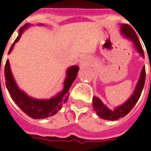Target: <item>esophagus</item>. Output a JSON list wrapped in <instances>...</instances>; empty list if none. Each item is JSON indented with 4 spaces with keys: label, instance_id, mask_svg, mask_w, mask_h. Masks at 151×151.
<instances>
[{
    "label": "esophagus",
    "instance_id": "esophagus-1",
    "mask_svg": "<svg viewBox=\"0 0 151 151\" xmlns=\"http://www.w3.org/2000/svg\"><path fill=\"white\" fill-rule=\"evenodd\" d=\"M86 64H87V60H86V58H82V59L80 60V65H81V66L86 65Z\"/></svg>",
    "mask_w": 151,
    "mask_h": 151
}]
</instances>
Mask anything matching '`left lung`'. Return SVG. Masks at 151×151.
<instances>
[{
  "mask_svg": "<svg viewBox=\"0 0 151 151\" xmlns=\"http://www.w3.org/2000/svg\"><path fill=\"white\" fill-rule=\"evenodd\" d=\"M120 34L124 38H126L127 40L133 42L137 52L142 57H144V52H143L141 43H140L138 37L135 33V31H133V28L129 27V25L121 24L120 25ZM145 81H146V69H145V65H144L142 69L141 74H140L138 82L137 83L135 90L132 95L123 104L114 108L113 110L109 109L106 105L104 104V103L101 101L100 99H99L96 96H94L92 105H93L94 110L96 111V114L102 119L108 120H116L120 119V117L125 116L127 114L133 109V107L137 104V102L138 101L143 87H144Z\"/></svg>",
  "mask_w": 151,
  "mask_h": 151,
  "instance_id": "1",
  "label": "left lung"
}]
</instances>
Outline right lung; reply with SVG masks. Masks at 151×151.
Instances as JSON below:
<instances>
[{"mask_svg":"<svg viewBox=\"0 0 151 151\" xmlns=\"http://www.w3.org/2000/svg\"><path fill=\"white\" fill-rule=\"evenodd\" d=\"M40 25L43 26V24ZM30 26L31 24L27 23L22 27L20 28L19 35L15 40L14 43L12 44L9 53L11 52L14 44L21 38L23 31L26 29H27ZM78 70L79 68L78 65L70 66L66 71V78L64 82V87L62 91L52 98L47 99H39L32 98L27 95L23 91L19 89L14 78V76L12 74L9 61V60H7L5 66V85L8 91L10 94L12 99L20 108L22 111L27 114L28 116L33 119H44L57 113V111L61 109L62 105L67 101L69 95V89L71 87L73 81L76 79Z\"/></svg>","mask_w":151,"mask_h":151,"instance_id":"right-lung-1","label":"right lung"}]
</instances>
